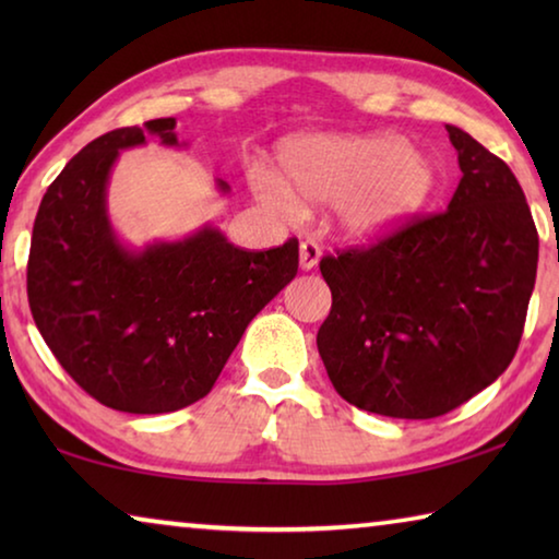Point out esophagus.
<instances>
[{
    "instance_id": "34e87169",
    "label": "esophagus",
    "mask_w": 559,
    "mask_h": 559,
    "mask_svg": "<svg viewBox=\"0 0 559 559\" xmlns=\"http://www.w3.org/2000/svg\"><path fill=\"white\" fill-rule=\"evenodd\" d=\"M320 257H323V251H320V246L316 241H302L300 243V269L302 271H310L318 266Z\"/></svg>"
}]
</instances>
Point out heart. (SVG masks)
<instances>
[{"instance_id":"heart-1","label":"heart","mask_w":559,"mask_h":559,"mask_svg":"<svg viewBox=\"0 0 559 559\" xmlns=\"http://www.w3.org/2000/svg\"><path fill=\"white\" fill-rule=\"evenodd\" d=\"M281 174L251 169V192L283 222H300L308 204H335V222L353 241H377L409 219L433 187L429 157L390 132L300 135L281 145Z\"/></svg>"}]
</instances>
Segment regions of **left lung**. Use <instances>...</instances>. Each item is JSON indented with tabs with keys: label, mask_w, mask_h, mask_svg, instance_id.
<instances>
[{
	"label": "left lung",
	"mask_w": 559,
	"mask_h": 559,
	"mask_svg": "<svg viewBox=\"0 0 559 559\" xmlns=\"http://www.w3.org/2000/svg\"><path fill=\"white\" fill-rule=\"evenodd\" d=\"M461 182L447 212L320 261L333 308L318 353L337 394L433 419L513 362L537 273V229L503 159L447 126Z\"/></svg>",
	"instance_id": "8db88e82"
}]
</instances>
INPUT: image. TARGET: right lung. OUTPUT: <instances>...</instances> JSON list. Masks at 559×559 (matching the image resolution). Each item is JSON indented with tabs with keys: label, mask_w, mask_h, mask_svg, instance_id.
Instances as JSON below:
<instances>
[{
	"label": "right lung",
	"mask_w": 559,
	"mask_h": 559,
	"mask_svg": "<svg viewBox=\"0 0 559 559\" xmlns=\"http://www.w3.org/2000/svg\"><path fill=\"white\" fill-rule=\"evenodd\" d=\"M175 126L157 118L88 143L46 189L32 234L36 328L81 390L128 414L177 412L210 394L243 330L298 273L296 239L243 251L214 224L140 249L120 239L108 214L112 167L147 135L187 145Z\"/></svg>",
	"instance_id": "right-lung-1"
}]
</instances>
